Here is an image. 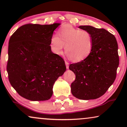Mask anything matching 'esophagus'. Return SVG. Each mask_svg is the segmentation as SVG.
<instances>
[{
  "mask_svg": "<svg viewBox=\"0 0 127 127\" xmlns=\"http://www.w3.org/2000/svg\"><path fill=\"white\" fill-rule=\"evenodd\" d=\"M65 65H66V69L69 68V63L67 61H65Z\"/></svg>",
  "mask_w": 127,
  "mask_h": 127,
  "instance_id": "obj_1",
  "label": "esophagus"
}]
</instances>
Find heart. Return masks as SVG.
Returning <instances> with one entry per match:
<instances>
[{"mask_svg": "<svg viewBox=\"0 0 127 127\" xmlns=\"http://www.w3.org/2000/svg\"><path fill=\"white\" fill-rule=\"evenodd\" d=\"M50 44L53 51L57 55L62 54L65 46V51L68 58L77 62L90 55L93 51L94 40L88 31L65 24L58 29L57 35L52 36Z\"/></svg>", "mask_w": 127, "mask_h": 127, "instance_id": "b5f03b06", "label": "heart"}]
</instances>
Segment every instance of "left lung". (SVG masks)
Segmentation results:
<instances>
[{
  "mask_svg": "<svg viewBox=\"0 0 127 127\" xmlns=\"http://www.w3.org/2000/svg\"><path fill=\"white\" fill-rule=\"evenodd\" d=\"M79 28L91 33L94 44L89 56L69 66L76 75L71 92L79 99H95L102 96L116 79L119 65L117 42L113 34L105 29L89 25Z\"/></svg>",
  "mask_w": 127,
  "mask_h": 127,
  "instance_id": "left-lung-1",
  "label": "left lung"
}]
</instances>
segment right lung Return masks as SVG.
I'll use <instances>...</instances> for the list:
<instances>
[{
    "label": "right lung",
    "mask_w": 127,
    "mask_h": 127,
    "mask_svg": "<svg viewBox=\"0 0 127 127\" xmlns=\"http://www.w3.org/2000/svg\"><path fill=\"white\" fill-rule=\"evenodd\" d=\"M61 25L27 24L19 28L8 42V79L20 96L32 101L47 100L53 86L66 71L65 62L53 53L50 40Z\"/></svg>",
    "instance_id": "add662e5"
}]
</instances>
